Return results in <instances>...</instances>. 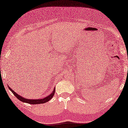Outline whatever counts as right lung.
<instances>
[{
    "instance_id": "obj_1",
    "label": "right lung",
    "mask_w": 128,
    "mask_h": 128,
    "mask_svg": "<svg viewBox=\"0 0 128 128\" xmlns=\"http://www.w3.org/2000/svg\"><path fill=\"white\" fill-rule=\"evenodd\" d=\"M8 88L10 89V90L12 92V93L15 95V96L18 99L20 100H21V102H24V103H29V104H42V103H46L48 102L49 100H51L52 98V97H53V96L54 95V93H55L56 91V88H54L53 92L52 93L48 95V96L45 97L43 98H39V99H28L26 98H24L23 97H22L20 95H19L18 94L16 93L15 91H14L13 90L12 88H11L8 85Z\"/></svg>"
}]
</instances>
